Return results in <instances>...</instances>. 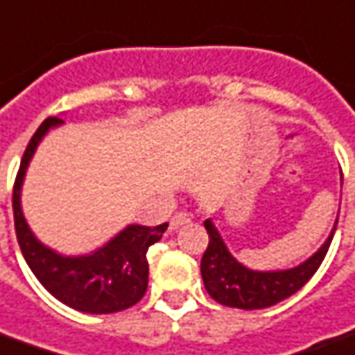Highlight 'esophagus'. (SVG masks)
<instances>
[{"label": "esophagus", "instance_id": "34e87169", "mask_svg": "<svg viewBox=\"0 0 355 355\" xmlns=\"http://www.w3.org/2000/svg\"><path fill=\"white\" fill-rule=\"evenodd\" d=\"M191 222V214L189 212H175L170 220V230H178L182 228L183 224Z\"/></svg>", "mask_w": 355, "mask_h": 355}]
</instances>
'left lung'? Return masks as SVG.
I'll return each instance as SVG.
<instances>
[{"label":"left lung","mask_w":355,"mask_h":355,"mask_svg":"<svg viewBox=\"0 0 355 355\" xmlns=\"http://www.w3.org/2000/svg\"><path fill=\"white\" fill-rule=\"evenodd\" d=\"M205 228L209 234V245L202 253L201 275L205 288L212 295V300L238 309H265L295 294L317 272V268L321 266L322 259L331 248L336 226L331 232L329 239L324 241V245L311 259H307L304 265L290 270H278V272H255L239 265L230 255V251L210 220H205Z\"/></svg>","instance_id":"1"}]
</instances>
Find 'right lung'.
<instances>
[{"mask_svg":"<svg viewBox=\"0 0 355 355\" xmlns=\"http://www.w3.org/2000/svg\"><path fill=\"white\" fill-rule=\"evenodd\" d=\"M61 117H48L28 141L13 185V216L17 241L40 284L61 304L77 311L116 313L135 305L148 286V248L160 241L168 224L127 226L104 248L87 257H61L34 238L21 210V185L26 166L40 139Z\"/></svg>","mask_w":355,"mask_h":355,"instance_id":"add662e5","label":"right lung"}]
</instances>
